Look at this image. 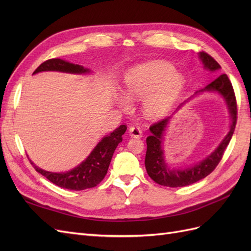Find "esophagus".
I'll list each match as a JSON object with an SVG mask.
<instances>
[{
  "label": "esophagus",
  "instance_id": "esophagus-1",
  "mask_svg": "<svg viewBox=\"0 0 251 251\" xmlns=\"http://www.w3.org/2000/svg\"><path fill=\"white\" fill-rule=\"evenodd\" d=\"M128 133H130V135L134 138H141L142 137V132H141L139 126H131L130 128H128Z\"/></svg>",
  "mask_w": 251,
  "mask_h": 251
}]
</instances>
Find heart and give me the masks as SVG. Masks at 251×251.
Segmentation results:
<instances>
[{"label": "heart", "mask_w": 251, "mask_h": 251, "mask_svg": "<svg viewBox=\"0 0 251 251\" xmlns=\"http://www.w3.org/2000/svg\"><path fill=\"white\" fill-rule=\"evenodd\" d=\"M125 92L116 97L120 108L128 109L132 100H140L144 116L151 120L165 117L177 103L186 86V78L174 65L157 59L136 65L124 77Z\"/></svg>", "instance_id": "obj_1"}]
</instances>
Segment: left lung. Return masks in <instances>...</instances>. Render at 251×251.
<instances>
[{"label": "left lung", "mask_w": 251, "mask_h": 251, "mask_svg": "<svg viewBox=\"0 0 251 251\" xmlns=\"http://www.w3.org/2000/svg\"><path fill=\"white\" fill-rule=\"evenodd\" d=\"M198 56L203 64L204 69L210 72H216L221 69V66L210 55H208L207 53L200 52ZM204 92H216L224 100L230 118L228 133L226 134L223 140L219 143L217 149L214 151H211L209 155L203 158L202 160L192 164L191 166H187V168L172 169L168 165L164 159V151L162 144L166 127L169 126L172 116L166 117L165 119L158 121L157 124L150 126L151 135L147 138L148 149L144 164H146L148 175L156 183L170 187H181L191 185L195 183V182L208 176L216 169V166L222 159L224 151L227 146H228L234 132L235 124H237V101H235L233 88L228 76L226 74L219 75L209 85H207L204 89L197 91L192 97H189L187 100L181 103L177 111L180 110L182 105L185 104L189 100H192L195 95L197 96Z\"/></svg>", "instance_id": "1"}]
</instances>
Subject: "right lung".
<instances>
[{
	"label": "right lung",
	"mask_w": 251,
	"mask_h": 251,
	"mask_svg": "<svg viewBox=\"0 0 251 251\" xmlns=\"http://www.w3.org/2000/svg\"><path fill=\"white\" fill-rule=\"evenodd\" d=\"M44 71H58L71 74H89L90 69L80 65H75L60 58H52L44 62L33 72L36 74ZM126 131V126H120L111 134L104 137L96 144L90 155L80 164L68 172L52 173L40 169L31 160V164L37 173L42 174L53 184L59 187L71 189V191H82L94 187L100 184L107 175L111 159L118 144L123 141V135Z\"/></svg>",
	"instance_id": "add662e5"
}]
</instances>
